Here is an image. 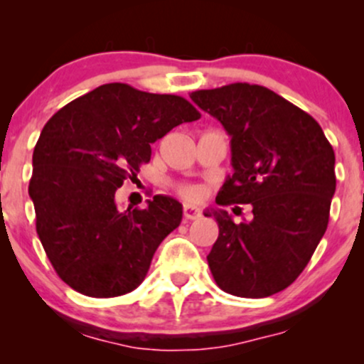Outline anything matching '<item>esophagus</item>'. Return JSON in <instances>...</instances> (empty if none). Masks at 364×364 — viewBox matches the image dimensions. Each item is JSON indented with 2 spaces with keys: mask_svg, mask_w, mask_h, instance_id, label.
<instances>
[{
  "mask_svg": "<svg viewBox=\"0 0 364 364\" xmlns=\"http://www.w3.org/2000/svg\"><path fill=\"white\" fill-rule=\"evenodd\" d=\"M202 215L200 210L193 205H185L183 207V220H195Z\"/></svg>",
  "mask_w": 364,
  "mask_h": 364,
  "instance_id": "esophagus-1",
  "label": "esophagus"
}]
</instances>
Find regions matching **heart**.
I'll return each instance as SVG.
<instances>
[{
  "mask_svg": "<svg viewBox=\"0 0 364 364\" xmlns=\"http://www.w3.org/2000/svg\"><path fill=\"white\" fill-rule=\"evenodd\" d=\"M179 195L186 200H200L203 195V190L196 185H179L178 186Z\"/></svg>",
  "mask_w": 364,
  "mask_h": 364,
  "instance_id": "b5f03b06",
  "label": "heart"
}]
</instances>
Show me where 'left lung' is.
<instances>
[{
  "mask_svg": "<svg viewBox=\"0 0 364 364\" xmlns=\"http://www.w3.org/2000/svg\"><path fill=\"white\" fill-rule=\"evenodd\" d=\"M190 97L231 136L235 173L217 203L253 208L241 224L212 212L219 237L207 257L210 272L232 296H272L298 279L327 231L336 154L308 112L267 87L237 82Z\"/></svg>",
  "mask_w": 364,
  "mask_h": 364,
  "instance_id": "8db88e82",
  "label": "left lung"
}]
</instances>
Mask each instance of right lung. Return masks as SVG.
Returning a JSON list of instances; mask_svg holds the SVG:
<instances>
[{
    "mask_svg": "<svg viewBox=\"0 0 364 364\" xmlns=\"http://www.w3.org/2000/svg\"><path fill=\"white\" fill-rule=\"evenodd\" d=\"M200 116L179 95L106 83L46 123L28 195L44 252L72 289L114 298L140 286L159 245L181 223L183 207L156 195L145 208L119 210L116 191L150 161V144Z\"/></svg>",
    "mask_w": 364,
    "mask_h": 364,
    "instance_id": "add662e5",
    "label": "right lung"
}]
</instances>
